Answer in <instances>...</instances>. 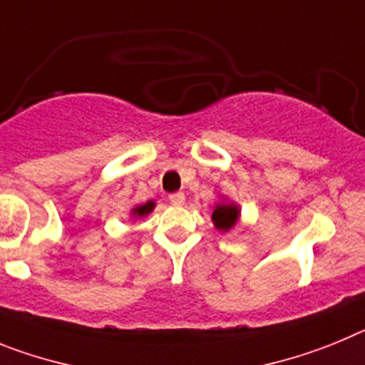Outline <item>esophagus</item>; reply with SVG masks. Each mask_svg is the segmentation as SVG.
<instances>
[{
    "label": "esophagus",
    "instance_id": "34e87169",
    "mask_svg": "<svg viewBox=\"0 0 365 365\" xmlns=\"http://www.w3.org/2000/svg\"><path fill=\"white\" fill-rule=\"evenodd\" d=\"M169 202L173 205H183V202H185V195H183V192H170Z\"/></svg>",
    "mask_w": 365,
    "mask_h": 365
}]
</instances>
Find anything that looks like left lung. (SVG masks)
Wrapping results in <instances>:
<instances>
[{
    "label": "left lung",
    "instance_id": "1",
    "mask_svg": "<svg viewBox=\"0 0 365 365\" xmlns=\"http://www.w3.org/2000/svg\"><path fill=\"white\" fill-rule=\"evenodd\" d=\"M237 217H239V209L231 204H220L213 211V222L218 230L227 231L233 224H235Z\"/></svg>",
    "mask_w": 365,
    "mask_h": 365
}]
</instances>
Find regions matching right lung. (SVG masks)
I'll list each match as a JSON object with an SVG mask.
<instances>
[{
	"label": "right lung",
	"mask_w": 365,
	"mask_h": 365,
	"mask_svg": "<svg viewBox=\"0 0 365 365\" xmlns=\"http://www.w3.org/2000/svg\"><path fill=\"white\" fill-rule=\"evenodd\" d=\"M152 207H154V204L152 202H147L145 205H139V207L134 209V215H139V217H143L145 213H148V211H152Z\"/></svg>",
	"instance_id": "add662e5"
}]
</instances>
